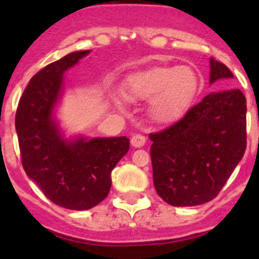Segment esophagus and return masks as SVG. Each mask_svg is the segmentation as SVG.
I'll use <instances>...</instances> for the list:
<instances>
[{
	"label": "esophagus",
	"instance_id": "esophagus-1",
	"mask_svg": "<svg viewBox=\"0 0 259 259\" xmlns=\"http://www.w3.org/2000/svg\"><path fill=\"white\" fill-rule=\"evenodd\" d=\"M146 139L144 135L141 134H135L134 136L131 137V144L135 146V148H140V146H143L144 144H145Z\"/></svg>",
	"mask_w": 259,
	"mask_h": 259
}]
</instances>
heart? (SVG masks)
Segmentation results:
<instances>
[{
	"mask_svg": "<svg viewBox=\"0 0 259 259\" xmlns=\"http://www.w3.org/2000/svg\"><path fill=\"white\" fill-rule=\"evenodd\" d=\"M200 89V76L191 66L152 67L125 79L131 100H152L150 114L159 123L175 122L188 110Z\"/></svg>",
	"mask_w": 259,
	"mask_h": 259,
	"instance_id": "obj_1",
	"label": "heart"
}]
</instances>
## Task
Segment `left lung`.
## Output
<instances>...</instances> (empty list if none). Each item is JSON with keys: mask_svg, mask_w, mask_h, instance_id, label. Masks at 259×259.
<instances>
[{"mask_svg": "<svg viewBox=\"0 0 259 259\" xmlns=\"http://www.w3.org/2000/svg\"><path fill=\"white\" fill-rule=\"evenodd\" d=\"M233 77L210 58V84ZM153 183L172 206H196L218 196L246 149V98L240 89L210 93L180 120L149 135Z\"/></svg>", "mask_w": 259, "mask_h": 259, "instance_id": "8db88e82", "label": "left lung"}]
</instances>
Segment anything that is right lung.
I'll list each match as a JSON object with an SVG mask.
<instances>
[{
  "label": "right lung",
  "mask_w": 259,
  "mask_h": 259,
  "mask_svg": "<svg viewBox=\"0 0 259 259\" xmlns=\"http://www.w3.org/2000/svg\"><path fill=\"white\" fill-rule=\"evenodd\" d=\"M88 53H70L33 75L15 114L23 168L53 203L71 210L92 209L107 197L111 171L130 149L125 136L68 141L59 134L53 110L63 74Z\"/></svg>",
  "instance_id": "obj_1"
}]
</instances>
